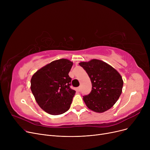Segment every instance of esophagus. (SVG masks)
Masks as SVG:
<instances>
[{"mask_svg":"<svg viewBox=\"0 0 150 150\" xmlns=\"http://www.w3.org/2000/svg\"><path fill=\"white\" fill-rule=\"evenodd\" d=\"M76 89H77V91H81V87H78V88H76Z\"/></svg>","mask_w":150,"mask_h":150,"instance_id":"34e87169","label":"esophagus"}]
</instances>
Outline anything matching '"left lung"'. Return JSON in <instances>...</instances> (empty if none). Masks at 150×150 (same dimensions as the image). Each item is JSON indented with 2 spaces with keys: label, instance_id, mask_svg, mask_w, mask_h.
<instances>
[{
  "label": "left lung",
  "instance_id": "left-lung-1",
  "mask_svg": "<svg viewBox=\"0 0 150 150\" xmlns=\"http://www.w3.org/2000/svg\"><path fill=\"white\" fill-rule=\"evenodd\" d=\"M88 74L92 91L83 101L92 111L102 113L111 108L119 98L123 85L121 75L108 63L97 59L79 63Z\"/></svg>",
  "mask_w": 150,
  "mask_h": 150
}]
</instances>
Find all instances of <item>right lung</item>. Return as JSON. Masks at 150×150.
<instances>
[{"instance_id":"obj_1","label":"right lung","mask_w":150,"mask_h":150,"mask_svg":"<svg viewBox=\"0 0 150 150\" xmlns=\"http://www.w3.org/2000/svg\"><path fill=\"white\" fill-rule=\"evenodd\" d=\"M73 62L62 58L54 60L37 70L31 78L30 89L42 110L57 115L67 111L75 91L70 88L69 73Z\"/></svg>"}]
</instances>
